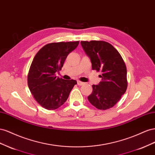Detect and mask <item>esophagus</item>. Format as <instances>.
I'll return each instance as SVG.
<instances>
[{"mask_svg": "<svg viewBox=\"0 0 155 155\" xmlns=\"http://www.w3.org/2000/svg\"><path fill=\"white\" fill-rule=\"evenodd\" d=\"M84 82H81V81H77V84L78 85V86H82V85H84Z\"/></svg>", "mask_w": 155, "mask_h": 155, "instance_id": "esophagus-1", "label": "esophagus"}]
</instances>
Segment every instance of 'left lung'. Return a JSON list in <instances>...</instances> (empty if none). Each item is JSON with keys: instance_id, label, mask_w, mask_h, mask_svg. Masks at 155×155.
Returning <instances> with one entry per match:
<instances>
[{"instance_id": "left-lung-1", "label": "left lung", "mask_w": 155, "mask_h": 155, "mask_svg": "<svg viewBox=\"0 0 155 155\" xmlns=\"http://www.w3.org/2000/svg\"><path fill=\"white\" fill-rule=\"evenodd\" d=\"M81 45L89 57L93 70L101 71V81L93 85L90 103L99 110L113 107L127 87V68L119 52L111 44L103 41H83Z\"/></svg>"}]
</instances>
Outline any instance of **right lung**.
Returning a JSON list of instances; mask_svg holds the SVG:
<instances>
[{"label": "right lung", "mask_w": 155, "mask_h": 155, "mask_svg": "<svg viewBox=\"0 0 155 155\" xmlns=\"http://www.w3.org/2000/svg\"><path fill=\"white\" fill-rule=\"evenodd\" d=\"M79 41L47 44L39 50L31 64L28 74L29 90L37 102L47 110H55L67 101L77 82L56 77L69 53Z\"/></svg>", "instance_id": "obj_1"}]
</instances>
